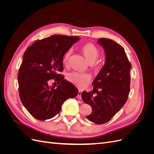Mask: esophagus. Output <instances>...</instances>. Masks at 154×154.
<instances>
[{
  "label": "esophagus",
  "mask_w": 154,
  "mask_h": 154,
  "mask_svg": "<svg viewBox=\"0 0 154 154\" xmlns=\"http://www.w3.org/2000/svg\"><path fill=\"white\" fill-rule=\"evenodd\" d=\"M82 91L79 90L78 94V95H77V98L79 99V100H81V99H82Z\"/></svg>",
  "instance_id": "obj_1"
}]
</instances>
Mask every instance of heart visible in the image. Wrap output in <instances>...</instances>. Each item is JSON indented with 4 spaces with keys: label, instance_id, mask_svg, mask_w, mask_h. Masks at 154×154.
<instances>
[{
    "label": "heart",
    "instance_id": "heart-1",
    "mask_svg": "<svg viewBox=\"0 0 154 154\" xmlns=\"http://www.w3.org/2000/svg\"><path fill=\"white\" fill-rule=\"evenodd\" d=\"M81 52L84 55L85 58L88 60L90 64L92 65L98 58L100 55V49L92 43H87L81 46ZM71 50L67 51L63 56L62 61L64 64H67L71 56ZM68 80L76 86L83 88L91 80V76L87 73H78L74 72L69 74L67 76Z\"/></svg>",
    "mask_w": 154,
    "mask_h": 154
}]
</instances>
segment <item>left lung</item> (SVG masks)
Returning <instances> with one entry per match:
<instances>
[{"label":"left lung","mask_w":154,"mask_h":154,"mask_svg":"<svg viewBox=\"0 0 154 154\" xmlns=\"http://www.w3.org/2000/svg\"><path fill=\"white\" fill-rule=\"evenodd\" d=\"M97 42L105 51V64L92 82V92L83 91L82 98L92 107V113L86 118L101 125L110 121L128 99L131 63L124 48L114 40L100 38ZM95 93L97 95L93 97Z\"/></svg>","instance_id":"1"}]
</instances>
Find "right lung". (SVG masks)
<instances>
[{
	"label": "right lung",
	"mask_w": 154,
	"mask_h": 154,
	"mask_svg": "<svg viewBox=\"0 0 154 154\" xmlns=\"http://www.w3.org/2000/svg\"><path fill=\"white\" fill-rule=\"evenodd\" d=\"M80 38L52 35L35 42L25 51L18 74V92L23 105L36 119L53 118L65 101L78 95L77 88L58 72L63 71V54ZM51 79L60 85L49 86Z\"/></svg>",
	"instance_id": "right-lung-1"
}]
</instances>
